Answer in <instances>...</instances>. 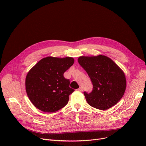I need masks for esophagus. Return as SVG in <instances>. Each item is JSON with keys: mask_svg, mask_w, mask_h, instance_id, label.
<instances>
[{"mask_svg": "<svg viewBox=\"0 0 146 146\" xmlns=\"http://www.w3.org/2000/svg\"><path fill=\"white\" fill-rule=\"evenodd\" d=\"M78 91H80V92H82V91L83 90V89H82V88H79L78 89Z\"/></svg>", "mask_w": 146, "mask_h": 146, "instance_id": "34e87169", "label": "esophagus"}]
</instances>
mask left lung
<instances>
[{
	"label": "left lung",
	"instance_id": "1",
	"mask_svg": "<svg viewBox=\"0 0 146 146\" xmlns=\"http://www.w3.org/2000/svg\"><path fill=\"white\" fill-rule=\"evenodd\" d=\"M78 62L93 84L92 92L83 93L89 105L101 110L116 105L123 96L127 86L125 74L120 67L103 55L80 56Z\"/></svg>",
	"mask_w": 146,
	"mask_h": 146
}]
</instances>
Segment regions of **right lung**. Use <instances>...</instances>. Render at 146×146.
I'll return each mask as SVG.
<instances>
[{"label": "right lung", "instance_id": "add662e5", "mask_svg": "<svg viewBox=\"0 0 146 146\" xmlns=\"http://www.w3.org/2000/svg\"><path fill=\"white\" fill-rule=\"evenodd\" d=\"M72 57L43 58L28 72L25 89L29 100L38 110L54 112L65 106L74 91L63 74L74 63Z\"/></svg>", "mask_w": 146, "mask_h": 146}]
</instances>
